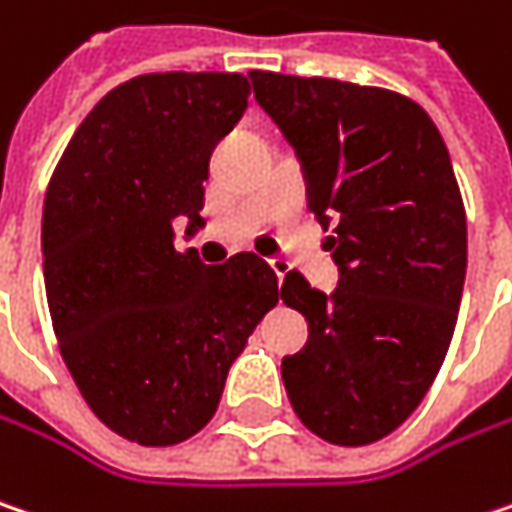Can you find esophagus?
Instances as JSON below:
<instances>
[{"label": "esophagus", "instance_id": "obj_1", "mask_svg": "<svg viewBox=\"0 0 512 512\" xmlns=\"http://www.w3.org/2000/svg\"><path fill=\"white\" fill-rule=\"evenodd\" d=\"M269 266L275 269V275H278V281L284 284L286 272H289V263H286V260H281V257H275V260H269Z\"/></svg>", "mask_w": 512, "mask_h": 512}]
</instances>
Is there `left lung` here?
<instances>
[{
	"label": "left lung",
	"instance_id": "obj_1",
	"mask_svg": "<svg viewBox=\"0 0 512 512\" xmlns=\"http://www.w3.org/2000/svg\"><path fill=\"white\" fill-rule=\"evenodd\" d=\"M295 150L307 208L336 226L339 286L289 272L286 307L310 339L284 356L301 423L336 446L391 435L435 382L466 278V214L449 150L423 106L330 77L249 72Z\"/></svg>",
	"mask_w": 512,
	"mask_h": 512
}]
</instances>
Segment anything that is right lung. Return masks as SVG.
I'll list each match as a JSON object with an SVG mask.
<instances>
[{
  "instance_id": "add662e5",
  "label": "right lung",
  "mask_w": 512,
  "mask_h": 512,
  "mask_svg": "<svg viewBox=\"0 0 512 512\" xmlns=\"http://www.w3.org/2000/svg\"><path fill=\"white\" fill-rule=\"evenodd\" d=\"M249 80L165 72L115 86L75 130L43 208V272L63 362L89 408L141 446L196 435L228 368L278 304L266 260L220 266L173 246L205 220L208 162L240 121Z\"/></svg>"
}]
</instances>
